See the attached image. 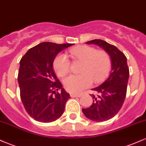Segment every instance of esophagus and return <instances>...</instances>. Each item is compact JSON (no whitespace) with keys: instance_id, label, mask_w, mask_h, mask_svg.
Listing matches in <instances>:
<instances>
[{"instance_id":"esophagus-1","label":"esophagus","mask_w":146,"mask_h":146,"mask_svg":"<svg viewBox=\"0 0 146 146\" xmlns=\"http://www.w3.org/2000/svg\"><path fill=\"white\" fill-rule=\"evenodd\" d=\"M81 96V95L80 94H71V98H80Z\"/></svg>"}]
</instances>
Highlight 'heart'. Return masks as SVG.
<instances>
[{"label": "heart", "instance_id": "b5f03b06", "mask_svg": "<svg viewBox=\"0 0 146 146\" xmlns=\"http://www.w3.org/2000/svg\"><path fill=\"white\" fill-rule=\"evenodd\" d=\"M69 55L73 59L82 61L80 72L82 74L71 75L64 80V86L71 93H78L91 86L93 81L100 83L106 78L110 68V59L104 51H97L93 46L82 45L72 48ZM53 68L58 76L63 78L70 71L68 57L60 53L55 58Z\"/></svg>", "mask_w": 146, "mask_h": 146}]
</instances>
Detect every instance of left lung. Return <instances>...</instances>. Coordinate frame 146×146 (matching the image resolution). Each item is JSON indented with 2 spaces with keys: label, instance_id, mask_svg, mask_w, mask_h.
<instances>
[{
  "label": "left lung",
  "instance_id": "1",
  "mask_svg": "<svg viewBox=\"0 0 146 146\" xmlns=\"http://www.w3.org/2000/svg\"><path fill=\"white\" fill-rule=\"evenodd\" d=\"M88 44H96L109 55L111 71L108 79L100 86L93 88L95 94L92 105L82 108L87 118L94 121H105L113 118L121 109L126 95L129 78L127 58L116 46L100 39L86 42Z\"/></svg>",
  "mask_w": 146,
  "mask_h": 146
}]
</instances>
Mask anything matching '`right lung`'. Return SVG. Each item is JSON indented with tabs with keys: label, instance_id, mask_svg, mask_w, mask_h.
<instances>
[{
	"label": "right lung",
	"instance_id": "right-lung-1",
	"mask_svg": "<svg viewBox=\"0 0 146 146\" xmlns=\"http://www.w3.org/2000/svg\"><path fill=\"white\" fill-rule=\"evenodd\" d=\"M73 44L40 43L28 50L20 61L18 81L21 98L27 113L36 121H54L64 112L71 97L57 78L53 63L58 53ZM58 90L60 93L56 92Z\"/></svg>",
	"mask_w": 146,
	"mask_h": 146
}]
</instances>
